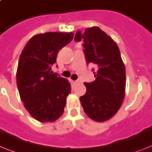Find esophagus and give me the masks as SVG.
Returning a JSON list of instances; mask_svg holds the SVG:
<instances>
[{
    "mask_svg": "<svg viewBox=\"0 0 152 152\" xmlns=\"http://www.w3.org/2000/svg\"><path fill=\"white\" fill-rule=\"evenodd\" d=\"M82 83V81L80 80H77L75 81V83Z\"/></svg>",
    "mask_w": 152,
    "mask_h": 152,
    "instance_id": "esophagus-1",
    "label": "esophagus"
}]
</instances>
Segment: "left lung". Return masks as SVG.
Instances as JSON below:
<instances>
[{
    "label": "left lung",
    "instance_id": "8db88e82",
    "mask_svg": "<svg viewBox=\"0 0 152 152\" xmlns=\"http://www.w3.org/2000/svg\"><path fill=\"white\" fill-rule=\"evenodd\" d=\"M75 41H83V53L96 80L84 83L87 92L80 97L85 113L97 122L112 118L122 105L125 96L126 70L116 43L98 27H91L83 33L79 30Z\"/></svg>",
    "mask_w": 152,
    "mask_h": 152
}]
</instances>
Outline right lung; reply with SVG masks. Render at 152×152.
<instances>
[{
    "mask_svg": "<svg viewBox=\"0 0 152 152\" xmlns=\"http://www.w3.org/2000/svg\"><path fill=\"white\" fill-rule=\"evenodd\" d=\"M72 33L37 34L25 46L18 61L16 82L21 100L29 114L42 123L53 122L64 112L71 85L53 73L57 55L72 41Z\"/></svg>",
    "mask_w": 152,
    "mask_h": 152,
    "instance_id": "right-lung-1",
    "label": "right lung"
}]
</instances>
